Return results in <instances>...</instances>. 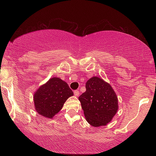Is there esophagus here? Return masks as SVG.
<instances>
[{"instance_id": "34e87169", "label": "esophagus", "mask_w": 156, "mask_h": 156, "mask_svg": "<svg viewBox=\"0 0 156 156\" xmlns=\"http://www.w3.org/2000/svg\"><path fill=\"white\" fill-rule=\"evenodd\" d=\"M73 93H74V95L76 96H78L79 95H80V91H78V90H75L74 91V92H73Z\"/></svg>"}]
</instances>
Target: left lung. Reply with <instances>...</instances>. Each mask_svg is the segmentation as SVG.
<instances>
[{"label": "left lung", "instance_id": "1", "mask_svg": "<svg viewBox=\"0 0 156 156\" xmlns=\"http://www.w3.org/2000/svg\"><path fill=\"white\" fill-rule=\"evenodd\" d=\"M86 91L78 97L87 121L93 126L106 125L118 112V98L109 84L98 77L87 82Z\"/></svg>", "mask_w": 156, "mask_h": 156}]
</instances>
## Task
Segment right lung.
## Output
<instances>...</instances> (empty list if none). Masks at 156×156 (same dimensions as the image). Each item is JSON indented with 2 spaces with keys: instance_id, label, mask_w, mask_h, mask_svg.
Wrapping results in <instances>:
<instances>
[{
  "instance_id": "right-lung-1",
  "label": "right lung",
  "mask_w": 156,
  "mask_h": 156,
  "mask_svg": "<svg viewBox=\"0 0 156 156\" xmlns=\"http://www.w3.org/2000/svg\"><path fill=\"white\" fill-rule=\"evenodd\" d=\"M73 95L67 83L56 77L50 78L34 95L35 109L40 115L51 118L61 110L68 98Z\"/></svg>"
}]
</instances>
